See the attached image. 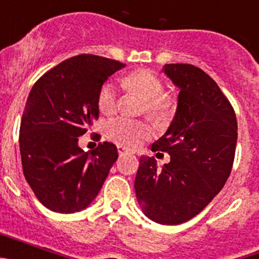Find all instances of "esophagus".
I'll list each match as a JSON object with an SVG mask.
<instances>
[{"instance_id": "esophagus-1", "label": "esophagus", "mask_w": 259, "mask_h": 259, "mask_svg": "<svg viewBox=\"0 0 259 259\" xmlns=\"http://www.w3.org/2000/svg\"><path fill=\"white\" fill-rule=\"evenodd\" d=\"M118 153L119 155H123V154H128V153H131L127 148H123V146H118Z\"/></svg>"}]
</instances>
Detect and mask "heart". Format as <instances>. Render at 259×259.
I'll return each instance as SVG.
<instances>
[{
    "label": "heart",
    "instance_id": "heart-1",
    "mask_svg": "<svg viewBox=\"0 0 259 259\" xmlns=\"http://www.w3.org/2000/svg\"><path fill=\"white\" fill-rule=\"evenodd\" d=\"M123 87L144 100V110L158 120L167 119L175 109L172 97L163 93V84L148 70L135 71L123 79ZM118 92L113 83H105L97 97L100 111L113 114L116 109ZM107 139L123 148L134 149L152 136V127L143 120L114 118L105 124Z\"/></svg>",
    "mask_w": 259,
    "mask_h": 259
}]
</instances>
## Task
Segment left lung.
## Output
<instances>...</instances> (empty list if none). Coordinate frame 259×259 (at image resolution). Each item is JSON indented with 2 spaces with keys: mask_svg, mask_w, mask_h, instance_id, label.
<instances>
[{
  "mask_svg": "<svg viewBox=\"0 0 259 259\" xmlns=\"http://www.w3.org/2000/svg\"><path fill=\"white\" fill-rule=\"evenodd\" d=\"M163 71L180 92L172 122L152 150L167 152L171 161L158 170L154 158L141 157L135 192L148 218L175 226L202 211L227 182L237 120L218 84L201 68L170 63Z\"/></svg>",
  "mask_w": 259,
  "mask_h": 259,
  "instance_id": "1",
  "label": "left lung"
}]
</instances>
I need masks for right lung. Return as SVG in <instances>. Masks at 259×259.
<instances>
[{"mask_svg":"<svg viewBox=\"0 0 259 259\" xmlns=\"http://www.w3.org/2000/svg\"><path fill=\"white\" fill-rule=\"evenodd\" d=\"M124 63L93 54L61 62L32 87L20 122L23 174L36 197L52 211L71 214L88 207L118 159L116 146L79 148L98 118V92Z\"/></svg>","mask_w":259,"mask_h":259,"instance_id":"add662e5","label":"right lung"}]
</instances>
